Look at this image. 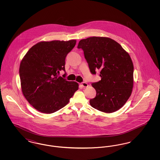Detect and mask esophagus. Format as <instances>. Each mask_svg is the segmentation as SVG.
I'll use <instances>...</instances> for the list:
<instances>
[{
    "instance_id": "esophagus-1",
    "label": "esophagus",
    "mask_w": 160,
    "mask_h": 160,
    "mask_svg": "<svg viewBox=\"0 0 160 160\" xmlns=\"http://www.w3.org/2000/svg\"><path fill=\"white\" fill-rule=\"evenodd\" d=\"M81 86H82V87L86 88V87H88V84L87 83H86V82H82V83H81Z\"/></svg>"
}]
</instances>
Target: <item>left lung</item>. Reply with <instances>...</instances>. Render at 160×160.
Wrapping results in <instances>:
<instances>
[{"mask_svg": "<svg viewBox=\"0 0 160 160\" xmlns=\"http://www.w3.org/2000/svg\"><path fill=\"white\" fill-rule=\"evenodd\" d=\"M90 71L99 70L101 80L92 83L96 97L90 99L94 108L105 113L120 109L131 96L133 87L134 66L129 54L114 40L93 37L79 41Z\"/></svg>", "mask_w": 160, "mask_h": 160, "instance_id": "obj_1", "label": "left lung"}]
</instances>
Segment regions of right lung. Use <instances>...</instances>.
<instances>
[{
    "instance_id": "right-lung-1",
    "label": "right lung",
    "mask_w": 160,
    "mask_h": 160,
    "mask_svg": "<svg viewBox=\"0 0 160 160\" xmlns=\"http://www.w3.org/2000/svg\"><path fill=\"white\" fill-rule=\"evenodd\" d=\"M76 44V40L40 42L31 47L21 62L22 92L39 112L47 114L57 112L78 90L77 82L59 76L60 71L65 72V58Z\"/></svg>"
}]
</instances>
